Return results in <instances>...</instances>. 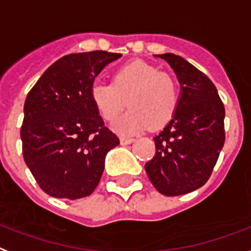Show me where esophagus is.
<instances>
[{
    "mask_svg": "<svg viewBox=\"0 0 251 251\" xmlns=\"http://www.w3.org/2000/svg\"><path fill=\"white\" fill-rule=\"evenodd\" d=\"M133 143V139L132 137H120V144L122 145H128V144Z\"/></svg>",
    "mask_w": 251,
    "mask_h": 251,
    "instance_id": "34e87169",
    "label": "esophagus"
}]
</instances>
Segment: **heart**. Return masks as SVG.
<instances>
[{
    "label": "heart",
    "mask_w": 251,
    "mask_h": 251,
    "mask_svg": "<svg viewBox=\"0 0 251 251\" xmlns=\"http://www.w3.org/2000/svg\"><path fill=\"white\" fill-rule=\"evenodd\" d=\"M91 103L104 120L115 119L126 104L129 111L112 123V129L127 136L147 128L161 129L172 120L178 94L170 75L149 64L135 60L114 73L112 83L95 82L90 89Z\"/></svg>",
    "instance_id": "heart-1"
}]
</instances>
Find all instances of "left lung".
Listing matches in <instances>:
<instances>
[{"mask_svg": "<svg viewBox=\"0 0 251 251\" xmlns=\"http://www.w3.org/2000/svg\"><path fill=\"white\" fill-rule=\"evenodd\" d=\"M172 67L180 85L176 114L154 137L156 154L145 164L162 195L195 191L208 180L224 147L225 108L212 81L174 53L156 55Z\"/></svg>", "mask_w": 251, "mask_h": 251, "instance_id": "8db88e82", "label": "left lung"}]
</instances>
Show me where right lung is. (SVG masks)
Returning a JSON list of instances; mask_svg holds the SVG:
<instances>
[{"label": "right lung", "mask_w": 251, "mask_h": 251, "mask_svg": "<svg viewBox=\"0 0 251 251\" xmlns=\"http://www.w3.org/2000/svg\"><path fill=\"white\" fill-rule=\"evenodd\" d=\"M120 53L82 52L48 68L25 100L21 128L25 162L48 195L89 196L98 186L104 160L119 139L90 99L95 77Z\"/></svg>", "instance_id": "right-lung-1"}]
</instances>
